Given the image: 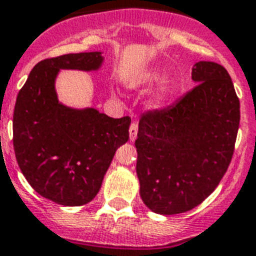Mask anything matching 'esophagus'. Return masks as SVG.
<instances>
[{
	"mask_svg": "<svg viewBox=\"0 0 256 256\" xmlns=\"http://www.w3.org/2000/svg\"><path fill=\"white\" fill-rule=\"evenodd\" d=\"M136 134H138V124H136V122H132V124H130V128H128L130 140H136Z\"/></svg>",
	"mask_w": 256,
	"mask_h": 256,
	"instance_id": "obj_1",
	"label": "esophagus"
}]
</instances>
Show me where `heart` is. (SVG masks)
Returning a JSON list of instances; mask_svg holds the SVG:
<instances>
[{
	"label": "heart",
	"instance_id": "heart-1",
	"mask_svg": "<svg viewBox=\"0 0 256 256\" xmlns=\"http://www.w3.org/2000/svg\"><path fill=\"white\" fill-rule=\"evenodd\" d=\"M160 80V76L158 74H152V77L148 78V81L150 82H154V81H158ZM171 92V85L170 84H164L160 90V98H164V96H168Z\"/></svg>",
	"mask_w": 256,
	"mask_h": 256
}]
</instances>
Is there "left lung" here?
<instances>
[{"instance_id": "obj_1", "label": "left lung", "mask_w": 256, "mask_h": 256, "mask_svg": "<svg viewBox=\"0 0 256 256\" xmlns=\"http://www.w3.org/2000/svg\"><path fill=\"white\" fill-rule=\"evenodd\" d=\"M191 77L196 86L176 104L140 120V194L156 214H180L200 204L234 154L240 106L230 74L219 64L199 61Z\"/></svg>"}]
</instances>
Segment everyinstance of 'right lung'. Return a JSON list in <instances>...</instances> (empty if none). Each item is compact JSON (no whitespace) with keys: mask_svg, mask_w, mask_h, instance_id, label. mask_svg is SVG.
<instances>
[{"mask_svg":"<svg viewBox=\"0 0 256 256\" xmlns=\"http://www.w3.org/2000/svg\"><path fill=\"white\" fill-rule=\"evenodd\" d=\"M100 52L65 54L38 62L17 96L13 146L30 186L62 206L94 199L116 148L128 140L130 116L112 118L96 108H68L58 100L61 69L98 70Z\"/></svg>","mask_w":256,"mask_h":256,"instance_id":"1","label":"right lung"}]
</instances>
